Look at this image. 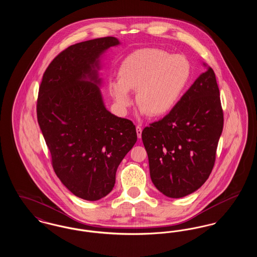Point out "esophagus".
<instances>
[{"instance_id": "obj_1", "label": "esophagus", "mask_w": 257, "mask_h": 257, "mask_svg": "<svg viewBox=\"0 0 257 257\" xmlns=\"http://www.w3.org/2000/svg\"><path fill=\"white\" fill-rule=\"evenodd\" d=\"M136 131H137L138 138H139V139H141V138H142V132H143V129H142V127H141L140 125H138V126L136 127Z\"/></svg>"}]
</instances>
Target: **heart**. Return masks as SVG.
<instances>
[{
    "label": "heart",
    "mask_w": 257,
    "mask_h": 257,
    "mask_svg": "<svg viewBox=\"0 0 257 257\" xmlns=\"http://www.w3.org/2000/svg\"><path fill=\"white\" fill-rule=\"evenodd\" d=\"M190 77V63L182 56L159 49L138 50L123 60L119 80L110 83V94L125 113L134 102L130 91L137 90L139 114L162 116L177 105Z\"/></svg>",
    "instance_id": "heart-1"
}]
</instances>
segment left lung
<instances>
[{
  "label": "left lung",
  "instance_id": "8db88e82",
  "mask_svg": "<svg viewBox=\"0 0 257 257\" xmlns=\"http://www.w3.org/2000/svg\"><path fill=\"white\" fill-rule=\"evenodd\" d=\"M200 74L177 105L142 133L150 177L163 195L180 198L207 180L223 127L220 90L213 69Z\"/></svg>",
  "mask_w": 257,
  "mask_h": 257
}]
</instances>
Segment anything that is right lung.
Listing matches in <instances>:
<instances>
[{"label":"right lung","instance_id":"1","mask_svg":"<svg viewBox=\"0 0 257 257\" xmlns=\"http://www.w3.org/2000/svg\"><path fill=\"white\" fill-rule=\"evenodd\" d=\"M116 37L69 46L47 67L39 87L37 121L57 176L88 201L110 194L116 170L137 142L134 124L107 110L99 70Z\"/></svg>","mask_w":257,"mask_h":257}]
</instances>
